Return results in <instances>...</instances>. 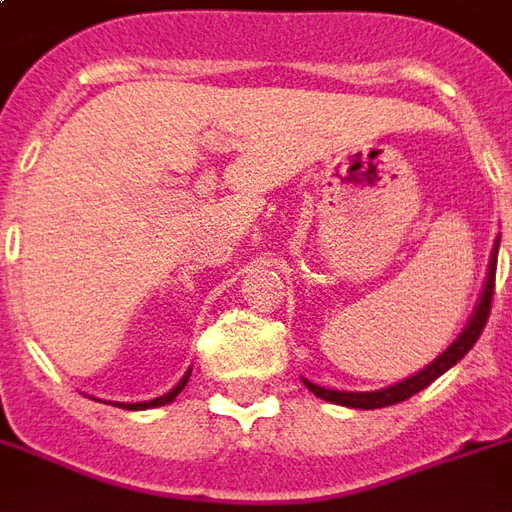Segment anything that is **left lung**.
<instances>
[{"mask_svg": "<svg viewBox=\"0 0 512 512\" xmlns=\"http://www.w3.org/2000/svg\"><path fill=\"white\" fill-rule=\"evenodd\" d=\"M496 252H499V241H496L494 252H491V266H488V279H485V290L483 296H480V304H477V310H474L472 321L469 326L463 329V334L455 340V343L444 351V354L428 365L422 373L417 376L406 378V381H400V384L389 386V389H381V392H337V389H323V386L312 384L304 378V384L310 392H315L323 400H329V403H337V406H351V408H384V406H395V403H403L408 397H414L417 392H422L425 386H430L439 376H444L452 365H458L463 356L469 354L474 348V343L480 340V334H483L485 323H488V315H491V301H494V285H496Z\"/></svg>", "mask_w": 512, "mask_h": 512, "instance_id": "8db88e82", "label": "left lung"}]
</instances>
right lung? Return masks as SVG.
I'll list each match as a JSON object with an SVG mask.
<instances>
[{"label":"right lung","mask_w":512,"mask_h":512,"mask_svg":"<svg viewBox=\"0 0 512 512\" xmlns=\"http://www.w3.org/2000/svg\"><path fill=\"white\" fill-rule=\"evenodd\" d=\"M186 381H189V373H186V376L180 378V384L175 386L172 392H167V395L156 397V400H145V403H120V406H123V408H131V411H139V408H156V406H164V403H172V400H175V397L180 395V389L186 386Z\"/></svg>","instance_id":"right-lung-1"}]
</instances>
